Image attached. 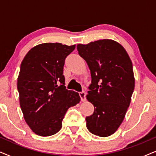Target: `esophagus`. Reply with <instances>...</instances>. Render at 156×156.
<instances>
[{
	"label": "esophagus",
	"instance_id": "34e87169",
	"mask_svg": "<svg viewBox=\"0 0 156 156\" xmlns=\"http://www.w3.org/2000/svg\"><path fill=\"white\" fill-rule=\"evenodd\" d=\"M79 94H80L81 100H82V101H86V93H85L84 91H82V92H80Z\"/></svg>",
	"mask_w": 156,
	"mask_h": 156
}]
</instances>
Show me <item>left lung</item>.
I'll return each mask as SVG.
<instances>
[{"instance_id": "obj_1", "label": "left lung", "mask_w": 156, "mask_h": 156, "mask_svg": "<svg viewBox=\"0 0 156 156\" xmlns=\"http://www.w3.org/2000/svg\"><path fill=\"white\" fill-rule=\"evenodd\" d=\"M76 49L91 76L87 99L94 112L86 117L87 127L92 134L107 137L120 126L131 103L135 87L132 62L124 48L113 40L78 44Z\"/></svg>"}]
</instances>
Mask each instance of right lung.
Wrapping results in <instances>:
<instances>
[{
  "mask_svg": "<svg viewBox=\"0 0 156 156\" xmlns=\"http://www.w3.org/2000/svg\"><path fill=\"white\" fill-rule=\"evenodd\" d=\"M75 44L42 43L23 59L17 82L19 101L25 122L35 134L50 136L62 128L68 108L80 103L76 91L65 86V59Z\"/></svg>",
  "mask_w": 156,
  "mask_h": 156,
  "instance_id": "1",
  "label": "right lung"
}]
</instances>
